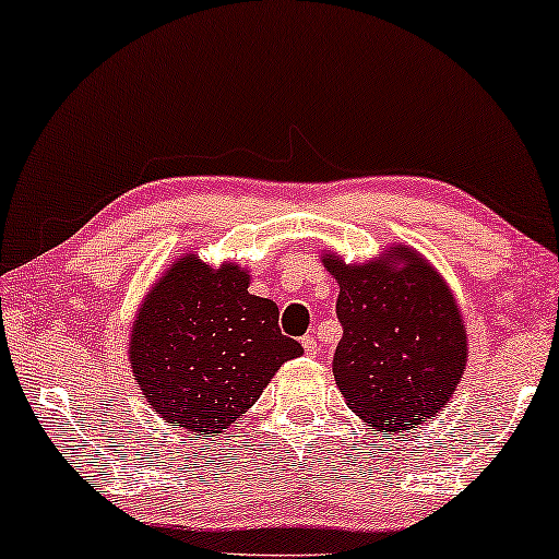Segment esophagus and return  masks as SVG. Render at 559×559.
<instances>
[{"mask_svg":"<svg viewBox=\"0 0 559 559\" xmlns=\"http://www.w3.org/2000/svg\"><path fill=\"white\" fill-rule=\"evenodd\" d=\"M302 348H305V354H308V356H318L320 354V343L312 338V335H305Z\"/></svg>","mask_w":559,"mask_h":559,"instance_id":"obj_1","label":"esophagus"}]
</instances>
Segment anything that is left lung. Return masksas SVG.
Returning a JSON list of instances; mask_svg holds the SVG:
<instances>
[{"mask_svg": "<svg viewBox=\"0 0 559 559\" xmlns=\"http://www.w3.org/2000/svg\"><path fill=\"white\" fill-rule=\"evenodd\" d=\"M338 280L343 338L333 377L346 404L371 430H409L453 396L468 361L461 310L438 270L407 247L369 264L325 254Z\"/></svg>", "mask_w": 559, "mask_h": 559, "instance_id": "left-lung-1", "label": "left lung"}]
</instances>
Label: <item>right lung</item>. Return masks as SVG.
I'll return each instance as SVG.
<instances>
[{"mask_svg": "<svg viewBox=\"0 0 559 559\" xmlns=\"http://www.w3.org/2000/svg\"><path fill=\"white\" fill-rule=\"evenodd\" d=\"M302 346L280 331L277 302L249 293L236 264L198 254L167 266L132 325L129 364L144 400L170 425L226 432Z\"/></svg>", "mask_w": 559, "mask_h": 559, "instance_id": "right-lung-1", "label": "right lung"}]
</instances>
